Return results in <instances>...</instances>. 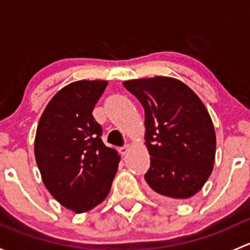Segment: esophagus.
<instances>
[{"label":"esophagus","mask_w":250,"mask_h":250,"mask_svg":"<svg viewBox=\"0 0 250 250\" xmlns=\"http://www.w3.org/2000/svg\"><path fill=\"white\" fill-rule=\"evenodd\" d=\"M128 151H129V146H128V145H125L123 147L120 148V153H121V155H123V156L127 155Z\"/></svg>","instance_id":"1"}]
</instances>
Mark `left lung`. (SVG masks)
I'll list each match as a JSON object with an SVG mask.
<instances>
[{
  "label": "left lung",
  "instance_id": "left-lung-1",
  "mask_svg": "<svg viewBox=\"0 0 250 250\" xmlns=\"http://www.w3.org/2000/svg\"><path fill=\"white\" fill-rule=\"evenodd\" d=\"M145 111V141L151 156L145 180L167 201L198 192L213 170L216 138L200 98L185 83L157 76L123 82Z\"/></svg>",
  "mask_w": 250,
  "mask_h": 250
}]
</instances>
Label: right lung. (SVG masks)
<instances>
[{"mask_svg": "<svg viewBox=\"0 0 250 250\" xmlns=\"http://www.w3.org/2000/svg\"><path fill=\"white\" fill-rule=\"evenodd\" d=\"M106 81H77L60 89L40 118L35 157L50 195L75 213H84L109 195L120 162L102 140L92 112Z\"/></svg>", "mask_w": 250, "mask_h": 250, "instance_id": "add662e5", "label": "right lung"}]
</instances>
